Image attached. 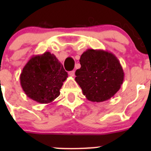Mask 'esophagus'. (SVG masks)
<instances>
[{
	"instance_id": "34e87169",
	"label": "esophagus",
	"mask_w": 151,
	"mask_h": 151,
	"mask_svg": "<svg viewBox=\"0 0 151 151\" xmlns=\"http://www.w3.org/2000/svg\"><path fill=\"white\" fill-rule=\"evenodd\" d=\"M69 76L71 77H74L75 76V72L74 71L69 72Z\"/></svg>"
}]
</instances>
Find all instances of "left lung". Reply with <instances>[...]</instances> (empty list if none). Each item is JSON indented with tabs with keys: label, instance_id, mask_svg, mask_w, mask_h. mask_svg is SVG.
Returning a JSON list of instances; mask_svg holds the SVG:
<instances>
[{
	"label": "left lung",
	"instance_id": "1",
	"mask_svg": "<svg viewBox=\"0 0 151 151\" xmlns=\"http://www.w3.org/2000/svg\"><path fill=\"white\" fill-rule=\"evenodd\" d=\"M79 61L81 68L76 72V82L88 101H107L120 89L124 72L114 54L106 50L88 49Z\"/></svg>",
	"mask_w": 151,
	"mask_h": 151
}]
</instances>
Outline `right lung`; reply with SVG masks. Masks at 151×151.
Segmentation results:
<instances>
[{"label": "right lung", "mask_w": 151, "mask_h": 151, "mask_svg": "<svg viewBox=\"0 0 151 151\" xmlns=\"http://www.w3.org/2000/svg\"><path fill=\"white\" fill-rule=\"evenodd\" d=\"M68 73L54 54L45 52L34 55L20 74V85L25 94L40 104H50L60 92Z\"/></svg>", "instance_id": "add662e5"}]
</instances>
